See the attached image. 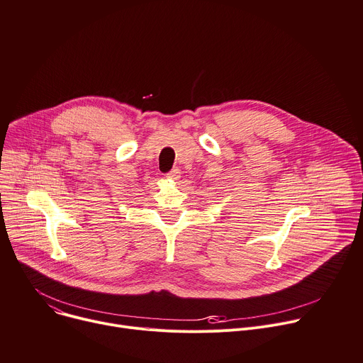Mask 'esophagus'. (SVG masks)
I'll use <instances>...</instances> for the list:
<instances>
[{"label":"esophagus","instance_id":"esophagus-1","mask_svg":"<svg viewBox=\"0 0 363 363\" xmlns=\"http://www.w3.org/2000/svg\"><path fill=\"white\" fill-rule=\"evenodd\" d=\"M179 175H181V171H179L178 168H172V169L167 174V178H169V179H178Z\"/></svg>","mask_w":363,"mask_h":363}]
</instances>
